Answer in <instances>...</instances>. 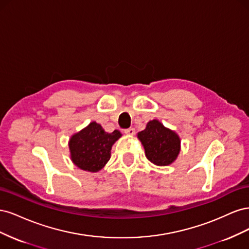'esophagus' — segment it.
Returning <instances> with one entry per match:
<instances>
[{
	"mask_svg": "<svg viewBox=\"0 0 249 249\" xmlns=\"http://www.w3.org/2000/svg\"><path fill=\"white\" fill-rule=\"evenodd\" d=\"M124 133L127 135H134L135 134V129L134 127H129V129H125Z\"/></svg>",
	"mask_w": 249,
	"mask_h": 249,
	"instance_id": "esophagus-1",
	"label": "esophagus"
}]
</instances>
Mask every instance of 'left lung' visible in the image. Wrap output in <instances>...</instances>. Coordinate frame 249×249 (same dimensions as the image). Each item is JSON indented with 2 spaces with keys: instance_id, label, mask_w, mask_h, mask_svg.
I'll return each mask as SVG.
<instances>
[{
  "instance_id": "1",
  "label": "left lung",
  "mask_w": 249,
  "mask_h": 249,
  "mask_svg": "<svg viewBox=\"0 0 249 249\" xmlns=\"http://www.w3.org/2000/svg\"><path fill=\"white\" fill-rule=\"evenodd\" d=\"M138 138L144 146L146 158L154 164L166 166L177 159L179 152V138L159 120L149 122L145 130L138 134Z\"/></svg>"
}]
</instances>
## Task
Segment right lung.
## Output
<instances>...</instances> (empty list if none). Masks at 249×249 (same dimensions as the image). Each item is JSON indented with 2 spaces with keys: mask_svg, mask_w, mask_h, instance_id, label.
I'll return each instance as SVG.
<instances>
[{
  "mask_svg": "<svg viewBox=\"0 0 249 249\" xmlns=\"http://www.w3.org/2000/svg\"><path fill=\"white\" fill-rule=\"evenodd\" d=\"M120 136L122 134L117 130L107 133L101 124L91 123L70 140L72 162L83 170H101L109 161L112 145Z\"/></svg>",
  "mask_w": 249,
  "mask_h": 249,
  "instance_id": "1",
  "label": "right lung"
}]
</instances>
